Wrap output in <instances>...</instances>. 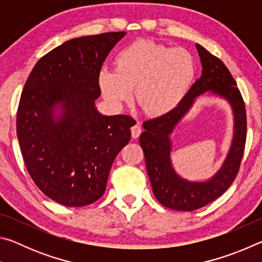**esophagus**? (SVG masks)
<instances>
[{"instance_id": "obj_1", "label": "esophagus", "mask_w": 262, "mask_h": 262, "mask_svg": "<svg viewBox=\"0 0 262 262\" xmlns=\"http://www.w3.org/2000/svg\"><path fill=\"white\" fill-rule=\"evenodd\" d=\"M142 133V127L141 125H139V123H136V125H134L132 127V137L133 139H137L141 135Z\"/></svg>"}]
</instances>
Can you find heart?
<instances>
[{"instance_id":"obj_1","label":"heart","mask_w":262,"mask_h":262,"mask_svg":"<svg viewBox=\"0 0 262 262\" xmlns=\"http://www.w3.org/2000/svg\"><path fill=\"white\" fill-rule=\"evenodd\" d=\"M196 75V63L181 47L171 48L152 40H136L113 60V72L101 70L98 86L114 106L134 99L145 115L159 118L172 112L187 95Z\"/></svg>"}]
</instances>
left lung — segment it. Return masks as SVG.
Masks as SVG:
<instances>
[{"instance_id":"1","label":"left lung","mask_w":262,"mask_h":262,"mask_svg":"<svg viewBox=\"0 0 262 262\" xmlns=\"http://www.w3.org/2000/svg\"><path fill=\"white\" fill-rule=\"evenodd\" d=\"M196 50L202 64L201 77L172 112L143 122L144 132L140 136L155 196L164 207L179 211H193L205 207L230 187L241 167L246 141L245 104L236 81L219 57L199 43ZM207 91L225 99L232 106L234 139L224 165L209 181L189 182L181 179L171 166L169 135L194 99Z\"/></svg>"}]
</instances>
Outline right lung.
<instances>
[{"instance_id":"add662e5","label":"right lung","mask_w":262,"mask_h":262,"mask_svg":"<svg viewBox=\"0 0 262 262\" xmlns=\"http://www.w3.org/2000/svg\"><path fill=\"white\" fill-rule=\"evenodd\" d=\"M125 34L63 42L35 63L21 92L16 123L25 166L60 205L83 207L100 199L115 157L130 140L134 119L103 115L95 104L101 66Z\"/></svg>"}]
</instances>
